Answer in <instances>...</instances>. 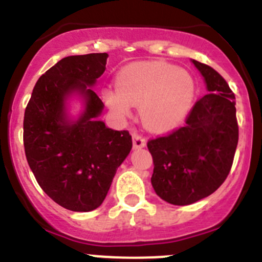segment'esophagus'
<instances>
[{"label":"esophagus","mask_w":262,"mask_h":262,"mask_svg":"<svg viewBox=\"0 0 262 262\" xmlns=\"http://www.w3.org/2000/svg\"><path fill=\"white\" fill-rule=\"evenodd\" d=\"M146 147V139L143 137L138 136V134H133V148L137 150V148H143Z\"/></svg>","instance_id":"obj_1"}]
</instances>
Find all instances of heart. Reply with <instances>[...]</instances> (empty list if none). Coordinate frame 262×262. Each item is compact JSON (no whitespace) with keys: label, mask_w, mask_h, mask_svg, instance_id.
<instances>
[{"label":"heart","mask_w":262,"mask_h":262,"mask_svg":"<svg viewBox=\"0 0 262 262\" xmlns=\"http://www.w3.org/2000/svg\"><path fill=\"white\" fill-rule=\"evenodd\" d=\"M116 86L107 88L102 98L119 119L128 117L139 106L143 125L165 132L182 121L194 103L196 84L189 71L165 62H137L116 76Z\"/></svg>","instance_id":"b5f03b06"}]
</instances>
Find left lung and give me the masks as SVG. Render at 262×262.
<instances>
[{"instance_id": "1", "label": "left lung", "mask_w": 262, "mask_h": 262, "mask_svg": "<svg viewBox=\"0 0 262 262\" xmlns=\"http://www.w3.org/2000/svg\"><path fill=\"white\" fill-rule=\"evenodd\" d=\"M208 94L195 103L185 126L147 143L152 155L151 185L169 204L207 198L226 180L238 145L235 95L212 67L191 59Z\"/></svg>"}]
</instances>
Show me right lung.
I'll return each instance as SVG.
<instances>
[{"instance_id": "obj_1", "label": "right lung", "mask_w": 262, "mask_h": 262, "mask_svg": "<svg viewBox=\"0 0 262 262\" xmlns=\"http://www.w3.org/2000/svg\"><path fill=\"white\" fill-rule=\"evenodd\" d=\"M107 53L60 59L36 82L24 112V150L41 189L63 208L90 212L103 203L116 170L132 150L126 130L107 128L93 88ZM82 110L70 114L72 102Z\"/></svg>"}]
</instances>
